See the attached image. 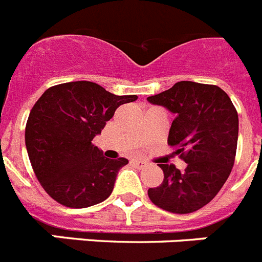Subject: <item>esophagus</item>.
I'll return each mask as SVG.
<instances>
[{"label":"esophagus","mask_w":262,"mask_h":262,"mask_svg":"<svg viewBox=\"0 0 262 262\" xmlns=\"http://www.w3.org/2000/svg\"><path fill=\"white\" fill-rule=\"evenodd\" d=\"M133 164L138 169H143L147 166V163H145V161H143V160H133Z\"/></svg>","instance_id":"34e87169"}]
</instances>
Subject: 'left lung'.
Masks as SVG:
<instances>
[{"instance_id": "1", "label": "left lung", "mask_w": 262, "mask_h": 262, "mask_svg": "<svg viewBox=\"0 0 262 262\" xmlns=\"http://www.w3.org/2000/svg\"><path fill=\"white\" fill-rule=\"evenodd\" d=\"M147 99L176 115L168 144L186 163L184 170L159 164L164 181L148 189V196L165 211H196L219 193L232 170L239 135L237 111L221 88L193 81H180Z\"/></svg>"}]
</instances>
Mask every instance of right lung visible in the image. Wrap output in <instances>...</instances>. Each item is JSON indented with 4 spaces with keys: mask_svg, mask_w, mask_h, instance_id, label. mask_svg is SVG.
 <instances>
[{
    "mask_svg": "<svg viewBox=\"0 0 262 262\" xmlns=\"http://www.w3.org/2000/svg\"><path fill=\"white\" fill-rule=\"evenodd\" d=\"M136 99L90 81L55 85L41 94L30 111L25 140L34 173L52 200L84 209L108 198L128 160L107 159L92 140L120 105Z\"/></svg>",
    "mask_w": 262,
    "mask_h": 262,
    "instance_id": "right-lung-1",
    "label": "right lung"
}]
</instances>
